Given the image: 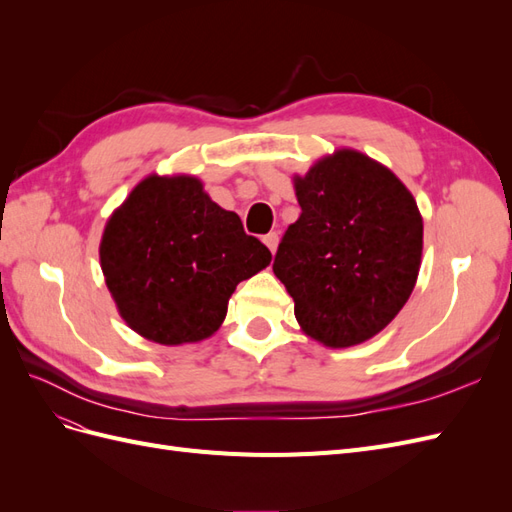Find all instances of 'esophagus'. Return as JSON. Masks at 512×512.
Returning a JSON list of instances; mask_svg holds the SVG:
<instances>
[{
    "label": "esophagus",
    "instance_id": "esophagus-1",
    "mask_svg": "<svg viewBox=\"0 0 512 512\" xmlns=\"http://www.w3.org/2000/svg\"><path fill=\"white\" fill-rule=\"evenodd\" d=\"M262 241H265V245H267L269 250L275 254V250H277V243H280V235H277V232H267V235L262 237Z\"/></svg>",
    "mask_w": 512,
    "mask_h": 512
}]
</instances>
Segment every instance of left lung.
<instances>
[{
    "label": "left lung",
    "instance_id": "1",
    "mask_svg": "<svg viewBox=\"0 0 512 512\" xmlns=\"http://www.w3.org/2000/svg\"><path fill=\"white\" fill-rule=\"evenodd\" d=\"M299 220L273 260L305 335L348 348L380 333L414 290L423 254L416 200L389 168L354 149L294 177Z\"/></svg>",
    "mask_w": 512,
    "mask_h": 512
}]
</instances>
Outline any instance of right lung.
<instances>
[{
    "instance_id": "add662e5",
    "label": "right lung",
    "mask_w": 512,
    "mask_h": 512,
    "mask_svg": "<svg viewBox=\"0 0 512 512\" xmlns=\"http://www.w3.org/2000/svg\"><path fill=\"white\" fill-rule=\"evenodd\" d=\"M271 252L215 205L196 177L143 179L106 222L100 265L121 318L151 342L179 346L220 329L237 284Z\"/></svg>"
}]
</instances>
